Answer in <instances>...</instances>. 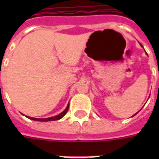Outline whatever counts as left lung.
<instances>
[{"label":"left lung","mask_w":159,"mask_h":159,"mask_svg":"<svg viewBox=\"0 0 159 159\" xmlns=\"http://www.w3.org/2000/svg\"><path fill=\"white\" fill-rule=\"evenodd\" d=\"M138 112H139V111H138ZM138 112H137V113H138ZM137 113H136V114H137ZM136 114H134V116H135V115H136Z\"/></svg>","instance_id":"left-lung-1"}]
</instances>
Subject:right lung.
Instances as JSON below:
<instances>
[{
    "instance_id": "obj_1",
    "label": "right lung",
    "mask_w": 159,
    "mask_h": 159,
    "mask_svg": "<svg viewBox=\"0 0 159 159\" xmlns=\"http://www.w3.org/2000/svg\"><path fill=\"white\" fill-rule=\"evenodd\" d=\"M68 108H69V104L67 105V108L65 109L64 111H62V113H60L59 115H57L56 116H53V117H50V118H45V119H39V118H33V117H29V116H26L27 118L30 119V120H37V121H53V120H58L61 118H62L63 116L66 115V113L68 111Z\"/></svg>"
}]
</instances>
